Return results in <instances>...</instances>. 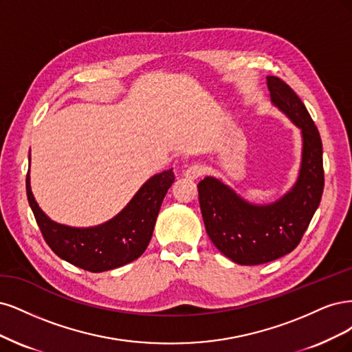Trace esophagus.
Masks as SVG:
<instances>
[{"instance_id":"34e87169","label":"esophagus","mask_w":352,"mask_h":352,"mask_svg":"<svg viewBox=\"0 0 352 352\" xmlns=\"http://www.w3.org/2000/svg\"><path fill=\"white\" fill-rule=\"evenodd\" d=\"M203 174H205V169H203V166H200V165H191L184 171V177L190 181H195V179L200 178Z\"/></svg>"}]
</instances>
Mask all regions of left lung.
Wrapping results in <instances>:
<instances>
[{
    "label": "left lung",
    "mask_w": 352,
    "mask_h": 352,
    "mask_svg": "<svg viewBox=\"0 0 352 352\" xmlns=\"http://www.w3.org/2000/svg\"><path fill=\"white\" fill-rule=\"evenodd\" d=\"M274 105L301 130L302 152L296 184L280 199L254 205L221 179L197 184L203 222L212 243L234 263L254 266L291 253L319 208L324 186L322 139L307 108L279 77L267 76Z\"/></svg>",
    "instance_id": "obj_1"
}]
</instances>
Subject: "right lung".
<instances>
[{
  "label": "right lung",
  "mask_w": 352,
  "mask_h": 352,
  "mask_svg": "<svg viewBox=\"0 0 352 352\" xmlns=\"http://www.w3.org/2000/svg\"><path fill=\"white\" fill-rule=\"evenodd\" d=\"M174 179L173 169L153 175L117 217L90 228H74L51 221L33 197L29 173L26 192L39 230L51 250L65 262L99 274L127 265L144 253L162 200Z\"/></svg>",
  "instance_id": "obj_1"
}]
</instances>
